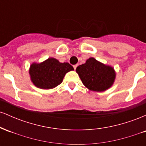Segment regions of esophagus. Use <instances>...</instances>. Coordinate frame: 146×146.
Instances as JSON below:
<instances>
[{"instance_id":"esophagus-1","label":"esophagus","mask_w":146,"mask_h":146,"mask_svg":"<svg viewBox=\"0 0 146 146\" xmlns=\"http://www.w3.org/2000/svg\"><path fill=\"white\" fill-rule=\"evenodd\" d=\"M77 66H78V64H75V65H74V66H73V68H74V69H75V70L76 69Z\"/></svg>"}]
</instances>
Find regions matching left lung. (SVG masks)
Listing matches in <instances>:
<instances>
[{
	"label": "left lung",
	"instance_id": "left-lung-1",
	"mask_svg": "<svg viewBox=\"0 0 146 146\" xmlns=\"http://www.w3.org/2000/svg\"><path fill=\"white\" fill-rule=\"evenodd\" d=\"M83 84L91 91L102 92L113 85L116 73L113 66L90 58L76 68Z\"/></svg>",
	"mask_w": 146,
	"mask_h": 146
}]
</instances>
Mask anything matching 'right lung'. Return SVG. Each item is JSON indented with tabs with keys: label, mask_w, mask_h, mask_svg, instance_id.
<instances>
[{
	"label": "right lung",
	"mask_w": 146,
	"mask_h": 146,
	"mask_svg": "<svg viewBox=\"0 0 146 146\" xmlns=\"http://www.w3.org/2000/svg\"><path fill=\"white\" fill-rule=\"evenodd\" d=\"M74 68L68 62L61 63L56 58H49L42 62H33L29 73L31 81L37 88L51 89L62 82L65 75Z\"/></svg>",
	"instance_id": "add662e5"
}]
</instances>
